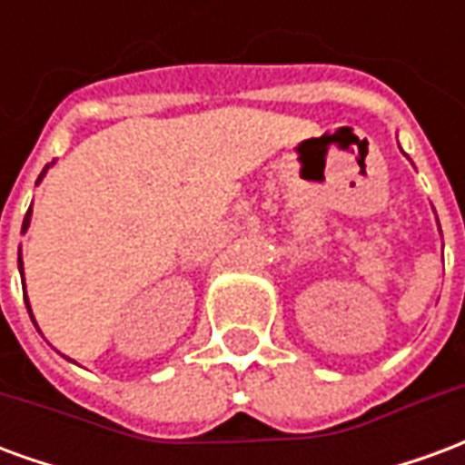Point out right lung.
<instances>
[{
  "label": "right lung",
  "mask_w": 465,
  "mask_h": 465,
  "mask_svg": "<svg viewBox=\"0 0 465 465\" xmlns=\"http://www.w3.org/2000/svg\"><path fill=\"white\" fill-rule=\"evenodd\" d=\"M45 173V172H42ZM39 179H42V176H39ZM29 216H32V206H29V212H26V216H25V223H22V232H26V226H29ZM19 272H22V253H19ZM26 302V299H25ZM29 316H32V313H29Z\"/></svg>",
  "instance_id": "add662e5"
}]
</instances>
